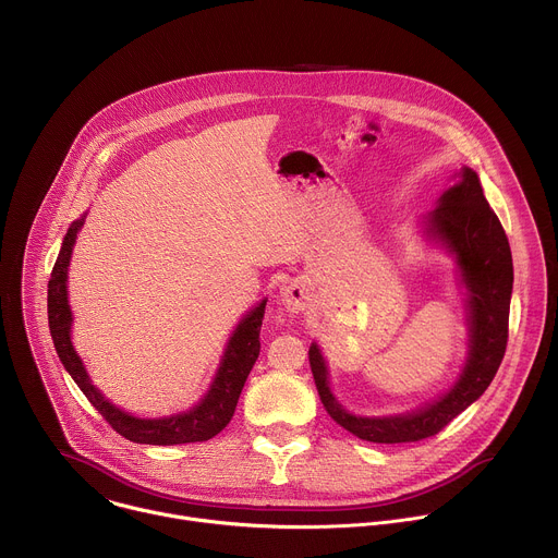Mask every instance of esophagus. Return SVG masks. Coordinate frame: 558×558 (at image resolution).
<instances>
[{
	"instance_id": "esophagus-1",
	"label": "esophagus",
	"mask_w": 558,
	"mask_h": 558,
	"mask_svg": "<svg viewBox=\"0 0 558 558\" xmlns=\"http://www.w3.org/2000/svg\"><path fill=\"white\" fill-rule=\"evenodd\" d=\"M280 302L287 308V313H291V315L302 313L306 308V302H308V287L302 280H293L291 284H287L282 289Z\"/></svg>"
}]
</instances>
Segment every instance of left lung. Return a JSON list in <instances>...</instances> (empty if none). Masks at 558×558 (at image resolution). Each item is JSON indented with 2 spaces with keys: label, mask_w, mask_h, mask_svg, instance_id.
I'll list each match as a JSON object with an SVG mask.
<instances>
[{
  "label": "left lung",
  "mask_w": 558,
  "mask_h": 558,
  "mask_svg": "<svg viewBox=\"0 0 558 558\" xmlns=\"http://www.w3.org/2000/svg\"><path fill=\"white\" fill-rule=\"evenodd\" d=\"M416 234L453 260V278L466 308L469 345L456 381L434 401L401 414L365 416L345 410L330 388L328 363L317 341L308 345L311 373L330 418L352 436L381 442H416L436 436L490 386L506 352L512 295V256L506 232L490 210L480 177L462 166Z\"/></svg>",
  "instance_id": "1"
}]
</instances>
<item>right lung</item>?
Segmentation results:
<instances>
[{
	"mask_svg": "<svg viewBox=\"0 0 558 558\" xmlns=\"http://www.w3.org/2000/svg\"><path fill=\"white\" fill-rule=\"evenodd\" d=\"M87 213H83L68 230L61 243V252L57 256L50 282H48V324L50 335L57 348V354L63 367L87 397V401L105 416V421L126 440L140 445H185V442H204L215 438L219 432L228 427L234 416L241 390L252 373V367L260 352V326L265 317L267 298H263L256 306H252L234 330L228 337L223 348V356L215 373V379L208 392L191 408L170 416L159 418H142L135 416L116 403H111L92 381L87 367L72 343V306L68 300V271L72 252L78 239V232L85 223Z\"/></svg>",
	"mask_w": 558,
	"mask_h": 558,
	"instance_id": "add662e5",
	"label": "right lung"
}]
</instances>
